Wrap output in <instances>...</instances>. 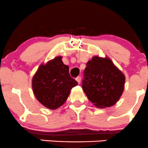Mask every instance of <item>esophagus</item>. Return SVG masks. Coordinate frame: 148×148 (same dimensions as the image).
Here are the masks:
<instances>
[{
  "instance_id": "34e87169",
  "label": "esophagus",
  "mask_w": 148,
  "mask_h": 148,
  "mask_svg": "<svg viewBox=\"0 0 148 148\" xmlns=\"http://www.w3.org/2000/svg\"><path fill=\"white\" fill-rule=\"evenodd\" d=\"M81 79H82L81 77H77V78H76V80H77V82H78V84L81 83Z\"/></svg>"
}]
</instances>
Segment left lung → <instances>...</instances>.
Returning <instances> with one entry per match:
<instances>
[{"instance_id": "obj_1", "label": "left lung", "mask_w": 148, "mask_h": 148, "mask_svg": "<svg viewBox=\"0 0 148 148\" xmlns=\"http://www.w3.org/2000/svg\"><path fill=\"white\" fill-rule=\"evenodd\" d=\"M125 82V75L110 58L94 56L84 71L82 89L91 102L105 108L120 99Z\"/></svg>"}]
</instances>
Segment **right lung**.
<instances>
[{"mask_svg": "<svg viewBox=\"0 0 148 148\" xmlns=\"http://www.w3.org/2000/svg\"><path fill=\"white\" fill-rule=\"evenodd\" d=\"M62 56H56L41 64L34 74L32 88L36 99L44 107L56 110L66 102L70 91L78 84L70 77L69 66L64 64Z\"/></svg>", "mask_w": 148, "mask_h": 148, "instance_id": "right-lung-1", "label": "right lung"}]
</instances>
